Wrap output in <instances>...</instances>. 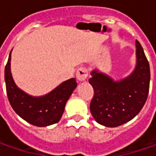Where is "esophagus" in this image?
Listing matches in <instances>:
<instances>
[{
  "label": "esophagus",
  "mask_w": 156,
  "mask_h": 156,
  "mask_svg": "<svg viewBox=\"0 0 156 156\" xmlns=\"http://www.w3.org/2000/svg\"><path fill=\"white\" fill-rule=\"evenodd\" d=\"M87 75H88V71L87 68H80L76 71V78L78 79V81H86Z\"/></svg>",
  "instance_id": "34e87169"
}]
</instances>
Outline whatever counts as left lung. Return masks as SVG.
I'll return each instance as SVG.
<instances>
[{"mask_svg":"<svg viewBox=\"0 0 156 156\" xmlns=\"http://www.w3.org/2000/svg\"><path fill=\"white\" fill-rule=\"evenodd\" d=\"M136 66L131 75L121 81L108 75L91 72L89 83L94 88L90 102L91 114L105 127H118L136 116L144 106L148 94L150 69L143 48L136 41Z\"/></svg>","mask_w":156,"mask_h":156,"instance_id":"8db88e82","label":"left lung"}]
</instances>
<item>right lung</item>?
Segmentation results:
<instances>
[{
  "label": "right lung",
  "mask_w": 156,
  "mask_h": 156,
  "mask_svg": "<svg viewBox=\"0 0 156 156\" xmlns=\"http://www.w3.org/2000/svg\"><path fill=\"white\" fill-rule=\"evenodd\" d=\"M11 52L5 67V82L9 103L15 113L28 123L46 127L57 123L62 118L65 105L77 86L75 78L60 84L43 96L29 95L16 86L10 71Z\"/></svg>",
  "instance_id": "add662e5"
}]
</instances>
